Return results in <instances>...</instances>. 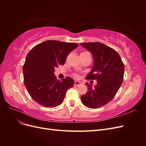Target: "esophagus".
Instances as JSON below:
<instances>
[{
    "label": "esophagus",
    "mask_w": 146,
    "mask_h": 146,
    "mask_svg": "<svg viewBox=\"0 0 146 146\" xmlns=\"http://www.w3.org/2000/svg\"><path fill=\"white\" fill-rule=\"evenodd\" d=\"M81 84V83L80 82H78V81H76L74 82V85L75 86H79Z\"/></svg>",
    "instance_id": "obj_1"
}]
</instances>
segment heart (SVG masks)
<instances>
[{"instance_id":"1","label":"heart","mask_w":146,"mask_h":146,"mask_svg":"<svg viewBox=\"0 0 146 146\" xmlns=\"http://www.w3.org/2000/svg\"><path fill=\"white\" fill-rule=\"evenodd\" d=\"M85 53H88V52H83V53H82V54H85Z\"/></svg>"}]
</instances>
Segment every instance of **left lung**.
<instances>
[{"label": "left lung", "instance_id": "1", "mask_svg": "<svg viewBox=\"0 0 146 146\" xmlns=\"http://www.w3.org/2000/svg\"><path fill=\"white\" fill-rule=\"evenodd\" d=\"M93 56L94 64L86 79L97 80L92 88L88 83V91L82 96V104L90 108H99L107 104L116 94L123 82L124 64L112 48L101 42L81 43Z\"/></svg>", "mask_w": 146, "mask_h": 146}]
</instances>
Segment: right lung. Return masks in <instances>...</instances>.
Listing matches in <instances>:
<instances>
[{
	"label": "right lung",
	"mask_w": 146,
	"mask_h": 146,
	"mask_svg": "<svg viewBox=\"0 0 146 146\" xmlns=\"http://www.w3.org/2000/svg\"><path fill=\"white\" fill-rule=\"evenodd\" d=\"M78 46L77 43L48 40L29 52L23 66L24 82L29 94L38 104L53 108L63 103L74 80L69 77L62 81L57 80L55 68L64 64L68 55Z\"/></svg>",
	"instance_id": "1"
}]
</instances>
